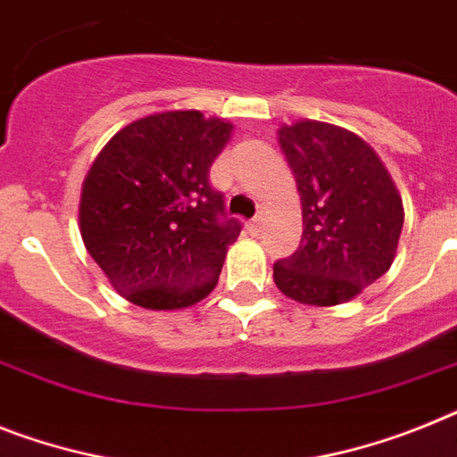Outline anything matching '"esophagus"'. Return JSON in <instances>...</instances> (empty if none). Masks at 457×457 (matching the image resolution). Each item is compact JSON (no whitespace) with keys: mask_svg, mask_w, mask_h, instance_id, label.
I'll return each mask as SVG.
<instances>
[{"mask_svg":"<svg viewBox=\"0 0 457 457\" xmlns=\"http://www.w3.org/2000/svg\"><path fill=\"white\" fill-rule=\"evenodd\" d=\"M262 225H264L262 216H258V218H255V220L248 222V229H251L253 235H258V232H262Z\"/></svg>","mask_w":457,"mask_h":457,"instance_id":"obj_1","label":"esophagus"}]
</instances>
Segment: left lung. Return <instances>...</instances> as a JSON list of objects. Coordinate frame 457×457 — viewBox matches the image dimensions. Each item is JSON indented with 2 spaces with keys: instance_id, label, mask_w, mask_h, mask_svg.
Returning <instances> with one entry per match:
<instances>
[{
  "instance_id": "left-lung-1",
  "label": "left lung",
  "mask_w": 457,
  "mask_h": 457,
  "mask_svg": "<svg viewBox=\"0 0 457 457\" xmlns=\"http://www.w3.org/2000/svg\"><path fill=\"white\" fill-rule=\"evenodd\" d=\"M276 139L302 199L300 251L274 264L286 297L309 306L355 300L390 270L404 206L377 151L323 120L283 122Z\"/></svg>"
}]
</instances>
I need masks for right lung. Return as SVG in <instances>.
<instances>
[{"instance_id":"right-lung-1","label":"right lung","mask_w":457,"mask_h":457,"mask_svg":"<svg viewBox=\"0 0 457 457\" xmlns=\"http://www.w3.org/2000/svg\"><path fill=\"white\" fill-rule=\"evenodd\" d=\"M235 125L176 109L118 129L83 179L79 229L116 293L151 312L197 304L216 287L239 222L209 186Z\"/></svg>"}]
</instances>
